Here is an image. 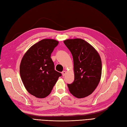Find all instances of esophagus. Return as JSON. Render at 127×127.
<instances>
[{
	"label": "esophagus",
	"mask_w": 127,
	"mask_h": 127,
	"mask_svg": "<svg viewBox=\"0 0 127 127\" xmlns=\"http://www.w3.org/2000/svg\"><path fill=\"white\" fill-rule=\"evenodd\" d=\"M66 71H65V70H64V71H63V72H62V75H63V76H64L65 75V74H66Z\"/></svg>",
	"instance_id": "esophagus-1"
}]
</instances>
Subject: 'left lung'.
Returning a JSON list of instances; mask_svg holds the SVG:
<instances>
[{
	"instance_id": "left-lung-1",
	"label": "left lung",
	"mask_w": 127,
	"mask_h": 127,
	"mask_svg": "<svg viewBox=\"0 0 127 127\" xmlns=\"http://www.w3.org/2000/svg\"><path fill=\"white\" fill-rule=\"evenodd\" d=\"M64 42L73 60L75 79L67 85L69 90L77 98L87 97L97 88L101 79V58L97 50L83 39H67Z\"/></svg>"
}]
</instances>
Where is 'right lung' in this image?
Instances as JSON below:
<instances>
[{
	"label": "right lung",
	"mask_w": 127,
	"mask_h": 127,
	"mask_svg": "<svg viewBox=\"0 0 127 127\" xmlns=\"http://www.w3.org/2000/svg\"><path fill=\"white\" fill-rule=\"evenodd\" d=\"M59 42L45 39L26 52L20 64V75L28 93L38 98L48 95L62 73L56 71L51 54Z\"/></svg>",
	"instance_id": "right-lung-1"
}]
</instances>
